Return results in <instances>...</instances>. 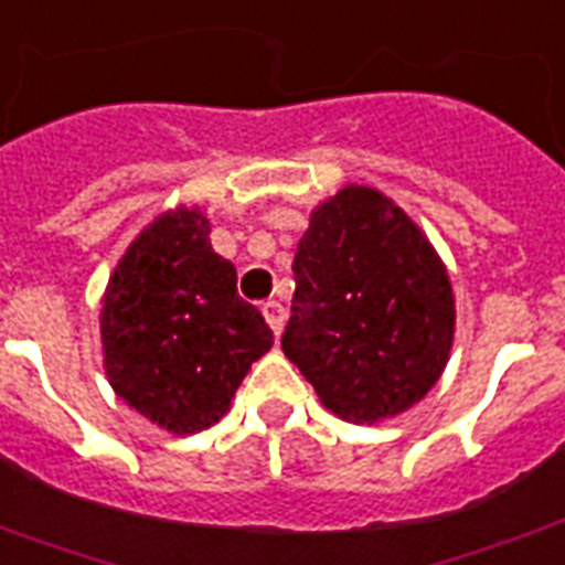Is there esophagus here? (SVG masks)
Instances as JSON below:
<instances>
[{"label": "esophagus", "instance_id": "obj_1", "mask_svg": "<svg viewBox=\"0 0 565 565\" xmlns=\"http://www.w3.org/2000/svg\"><path fill=\"white\" fill-rule=\"evenodd\" d=\"M260 311H264V320L269 322V329H273L275 338H278V334H281V329H284V320H287L284 308L278 305V301H264V308H260Z\"/></svg>", "mask_w": 565, "mask_h": 565}]
</instances>
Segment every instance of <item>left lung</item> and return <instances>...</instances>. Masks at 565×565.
Instances as JSON below:
<instances>
[{"label":"left lung","instance_id":"obj_1","mask_svg":"<svg viewBox=\"0 0 565 565\" xmlns=\"http://www.w3.org/2000/svg\"><path fill=\"white\" fill-rule=\"evenodd\" d=\"M292 273L281 350L331 415L379 424L433 391L454 350V284L403 206L343 186L311 210Z\"/></svg>","mask_w":565,"mask_h":565}]
</instances>
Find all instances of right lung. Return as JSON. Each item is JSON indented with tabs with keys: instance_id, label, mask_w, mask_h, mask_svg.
Segmentation results:
<instances>
[{
	"instance_id": "add662e5",
	"label": "right lung",
	"mask_w": 565,
	"mask_h": 565,
	"mask_svg": "<svg viewBox=\"0 0 565 565\" xmlns=\"http://www.w3.org/2000/svg\"><path fill=\"white\" fill-rule=\"evenodd\" d=\"M100 340L111 391L159 429L192 436L227 415L273 329L236 296L204 210L180 204L141 227L109 275Z\"/></svg>"
}]
</instances>
